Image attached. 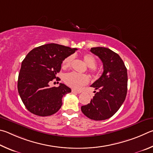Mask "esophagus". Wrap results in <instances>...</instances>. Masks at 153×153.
I'll use <instances>...</instances> for the list:
<instances>
[{
    "label": "esophagus",
    "instance_id": "esophagus-1",
    "mask_svg": "<svg viewBox=\"0 0 153 153\" xmlns=\"http://www.w3.org/2000/svg\"><path fill=\"white\" fill-rule=\"evenodd\" d=\"M72 92L74 93H81V91H76V90H74V89H72Z\"/></svg>",
    "mask_w": 153,
    "mask_h": 153
}]
</instances>
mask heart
Instances as JSON below:
<instances>
[{"mask_svg": "<svg viewBox=\"0 0 153 153\" xmlns=\"http://www.w3.org/2000/svg\"><path fill=\"white\" fill-rule=\"evenodd\" d=\"M82 58L87 65L90 68L92 72H96L95 66L97 64V60L95 57L90 53H86L82 56ZM74 56L71 55L66 57L62 62V67L64 68H68L71 65L73 61ZM64 81L66 83L73 89H79L83 85H87L89 81V76L84 74H79L77 72H70L64 76Z\"/></svg>", "mask_w": 153, "mask_h": 153, "instance_id": "1", "label": "heart"}]
</instances>
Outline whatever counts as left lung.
Wrapping results in <instances>:
<instances>
[{
    "instance_id": "left-lung-1",
    "label": "left lung",
    "mask_w": 153,
    "mask_h": 153,
    "mask_svg": "<svg viewBox=\"0 0 153 153\" xmlns=\"http://www.w3.org/2000/svg\"><path fill=\"white\" fill-rule=\"evenodd\" d=\"M103 62V72L91 85L98 92L86 105L81 106L85 116L93 120H104L114 116L122 106L126 97L128 87L127 69L120 56L103 47L91 48Z\"/></svg>"
}]
</instances>
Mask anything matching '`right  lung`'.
I'll return each instance as SVG.
<instances>
[{
  "label": "right lung",
  "instance_id": "right-lung-1",
  "mask_svg": "<svg viewBox=\"0 0 153 153\" xmlns=\"http://www.w3.org/2000/svg\"><path fill=\"white\" fill-rule=\"evenodd\" d=\"M71 48L48 44L34 48L24 58L18 77V92L25 108L39 116H51L62 106V98L71 92L64 84L50 87L53 79L60 80L57 74L66 57L75 52Z\"/></svg>",
  "mask_w": 153,
  "mask_h": 153
}]
</instances>
